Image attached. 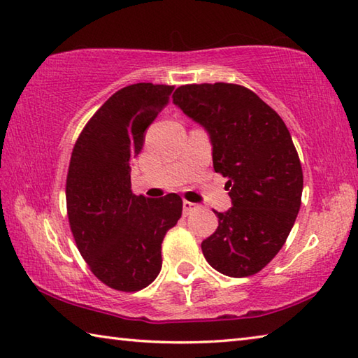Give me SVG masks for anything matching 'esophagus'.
Segmentation results:
<instances>
[{
    "mask_svg": "<svg viewBox=\"0 0 358 358\" xmlns=\"http://www.w3.org/2000/svg\"><path fill=\"white\" fill-rule=\"evenodd\" d=\"M182 207H184V215H188V213H192L193 210H196L198 204H193V202H190V201H184Z\"/></svg>",
    "mask_w": 358,
    "mask_h": 358,
    "instance_id": "obj_1",
    "label": "esophagus"
}]
</instances>
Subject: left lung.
Returning a JSON list of instances; mask_svg holds the SVG:
<instances>
[{
	"mask_svg": "<svg viewBox=\"0 0 358 358\" xmlns=\"http://www.w3.org/2000/svg\"><path fill=\"white\" fill-rule=\"evenodd\" d=\"M173 103L206 127L232 199L227 212L213 210L218 227L202 254L229 278L257 274L285 245L301 207L304 176L284 120L237 84L180 85Z\"/></svg>",
	"mask_w": 358,
	"mask_h": 358,
	"instance_id": "1",
	"label": "left lung"
}]
</instances>
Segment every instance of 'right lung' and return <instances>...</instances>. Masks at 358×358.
<instances>
[{"mask_svg": "<svg viewBox=\"0 0 358 358\" xmlns=\"http://www.w3.org/2000/svg\"><path fill=\"white\" fill-rule=\"evenodd\" d=\"M173 90L138 83L113 93L71 152L65 188L71 234L90 271L118 292H138L157 278L162 241L182 215L176 193L152 199L131 190L129 162Z\"/></svg>", "mask_w": 358, "mask_h": 358, "instance_id": "1", "label": "right lung"}]
</instances>
